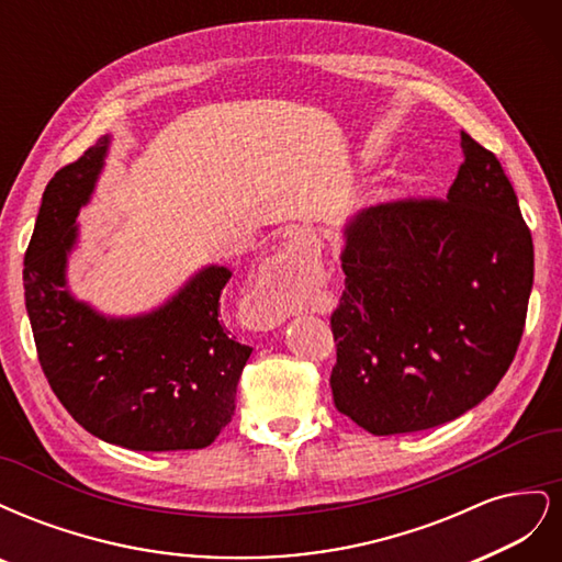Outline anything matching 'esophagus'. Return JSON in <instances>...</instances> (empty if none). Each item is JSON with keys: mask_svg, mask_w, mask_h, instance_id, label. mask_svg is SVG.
<instances>
[{"mask_svg": "<svg viewBox=\"0 0 562 562\" xmlns=\"http://www.w3.org/2000/svg\"><path fill=\"white\" fill-rule=\"evenodd\" d=\"M316 274V265L310 248L302 241L288 244L274 260L269 262L262 279L252 285L246 297V314L252 328L269 330L279 326L288 312V291L293 283L312 281Z\"/></svg>", "mask_w": 562, "mask_h": 562, "instance_id": "1", "label": "esophagus"}]
</instances>
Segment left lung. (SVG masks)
<instances>
[{
    "instance_id": "obj_1",
    "label": "left lung",
    "mask_w": 562,
    "mask_h": 562,
    "mask_svg": "<svg viewBox=\"0 0 562 562\" xmlns=\"http://www.w3.org/2000/svg\"><path fill=\"white\" fill-rule=\"evenodd\" d=\"M446 201H396L345 223L330 326L335 407L375 436L464 415L512 366L535 279L532 236L502 164L462 131Z\"/></svg>"
}]
</instances>
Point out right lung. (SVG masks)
Wrapping results in <instances>:
<instances>
[{
	"label": "right lung",
	"mask_w": 562,
	"mask_h": 562,
	"mask_svg": "<svg viewBox=\"0 0 562 562\" xmlns=\"http://www.w3.org/2000/svg\"><path fill=\"white\" fill-rule=\"evenodd\" d=\"M112 135L50 178L25 252V310L44 375L83 429L143 452L199 450L232 422L250 347L217 321L232 271L201 267L159 307L108 316L77 300L67 260Z\"/></svg>",
	"instance_id": "add662e5"
}]
</instances>
